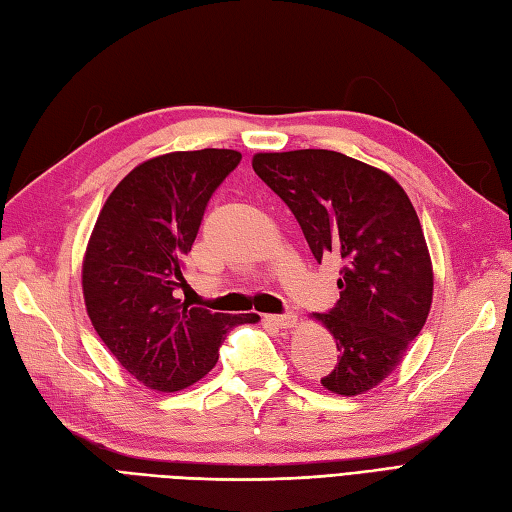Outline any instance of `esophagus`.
Instances as JSON below:
<instances>
[{
  "mask_svg": "<svg viewBox=\"0 0 512 512\" xmlns=\"http://www.w3.org/2000/svg\"><path fill=\"white\" fill-rule=\"evenodd\" d=\"M296 316L294 314H283V316H265V322L267 325H271L274 329H294L296 327Z\"/></svg>",
  "mask_w": 512,
  "mask_h": 512,
  "instance_id": "esophagus-1",
  "label": "esophagus"
}]
</instances>
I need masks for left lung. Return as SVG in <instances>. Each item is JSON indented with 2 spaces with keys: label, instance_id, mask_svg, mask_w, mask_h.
<instances>
[{
  "label": "left lung",
  "instance_id": "left-lung-1",
  "mask_svg": "<svg viewBox=\"0 0 512 512\" xmlns=\"http://www.w3.org/2000/svg\"><path fill=\"white\" fill-rule=\"evenodd\" d=\"M252 168L294 212L318 263L342 260L338 305L311 316L340 351L320 384L367 393L398 369L431 311L433 263L411 198L391 174L333 150L258 152Z\"/></svg>",
  "mask_w": 512,
  "mask_h": 512
}]
</instances>
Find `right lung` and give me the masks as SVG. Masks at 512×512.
Instances as JSON below:
<instances>
[{
	"mask_svg": "<svg viewBox=\"0 0 512 512\" xmlns=\"http://www.w3.org/2000/svg\"><path fill=\"white\" fill-rule=\"evenodd\" d=\"M241 163L236 150L168 152L114 187L83 254L81 289L92 327L143 387L174 393L214 369L225 333L256 314H212L174 296L205 205Z\"/></svg>",
	"mask_w": 512,
	"mask_h": 512,
	"instance_id": "obj_1",
	"label": "right lung"
}]
</instances>
